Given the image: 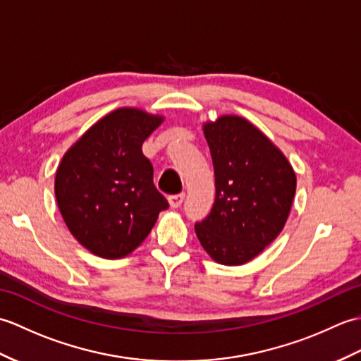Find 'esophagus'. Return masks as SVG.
<instances>
[{
    "instance_id": "esophagus-1",
    "label": "esophagus",
    "mask_w": 361,
    "mask_h": 361,
    "mask_svg": "<svg viewBox=\"0 0 361 361\" xmlns=\"http://www.w3.org/2000/svg\"><path fill=\"white\" fill-rule=\"evenodd\" d=\"M183 200H185V192L175 194L169 197V204H171V208H180Z\"/></svg>"
}]
</instances>
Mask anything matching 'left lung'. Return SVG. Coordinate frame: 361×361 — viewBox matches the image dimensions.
<instances>
[{
    "instance_id": "8db88e82",
    "label": "left lung",
    "mask_w": 361,
    "mask_h": 361,
    "mask_svg": "<svg viewBox=\"0 0 361 361\" xmlns=\"http://www.w3.org/2000/svg\"><path fill=\"white\" fill-rule=\"evenodd\" d=\"M216 200L195 224L204 251L221 265L255 259L282 231L296 190V175L283 153L240 116H220L203 126Z\"/></svg>"
}]
</instances>
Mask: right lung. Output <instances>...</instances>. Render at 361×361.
I'll list each match as a JSON object with an SVG mask.
<instances>
[{
  "label": "right lung",
  "instance_id": "add662e5",
  "mask_svg": "<svg viewBox=\"0 0 361 361\" xmlns=\"http://www.w3.org/2000/svg\"><path fill=\"white\" fill-rule=\"evenodd\" d=\"M163 121L137 109H118L90 127L60 161L54 186L60 214L93 255H130L169 208L142 155V142Z\"/></svg>",
  "mask_w": 361,
  "mask_h": 361
}]
</instances>
